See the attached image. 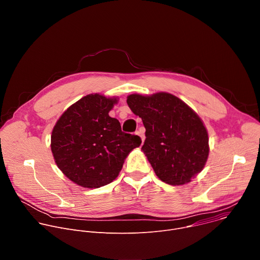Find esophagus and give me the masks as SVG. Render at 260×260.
Here are the masks:
<instances>
[{
    "mask_svg": "<svg viewBox=\"0 0 260 260\" xmlns=\"http://www.w3.org/2000/svg\"><path fill=\"white\" fill-rule=\"evenodd\" d=\"M137 135L141 138V140H142V143H144V140H145V136H144V132H142L141 129H139L138 132H137Z\"/></svg>",
    "mask_w": 260,
    "mask_h": 260,
    "instance_id": "obj_1",
    "label": "esophagus"
}]
</instances>
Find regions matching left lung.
<instances>
[{
	"instance_id": "left-lung-1",
	"label": "left lung",
	"mask_w": 260,
	"mask_h": 260,
	"mask_svg": "<svg viewBox=\"0 0 260 260\" xmlns=\"http://www.w3.org/2000/svg\"><path fill=\"white\" fill-rule=\"evenodd\" d=\"M126 103L142 118L146 128L142 151L161 181L184 185L203 171L209 155L208 132L188 105L168 92L134 93Z\"/></svg>"
}]
</instances>
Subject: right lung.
<instances>
[{"label": "right lung", "mask_w": 260, "mask_h": 260, "mask_svg": "<svg viewBox=\"0 0 260 260\" xmlns=\"http://www.w3.org/2000/svg\"><path fill=\"white\" fill-rule=\"evenodd\" d=\"M117 102L116 98L87 94L70 106L52 129L55 164L79 186L99 188L115 180L126 156L142 143L109 116Z\"/></svg>", "instance_id": "add662e5"}]
</instances>
